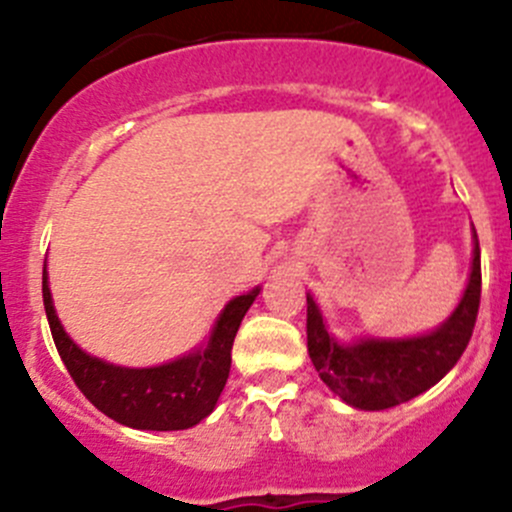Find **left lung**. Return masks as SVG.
Instances as JSON below:
<instances>
[{
    "instance_id": "1",
    "label": "left lung",
    "mask_w": 512,
    "mask_h": 512,
    "mask_svg": "<svg viewBox=\"0 0 512 512\" xmlns=\"http://www.w3.org/2000/svg\"><path fill=\"white\" fill-rule=\"evenodd\" d=\"M473 247V267L466 294L456 312L426 337L364 339L339 344L324 327L319 307L307 294V349L319 379L354 409L384 411L431 389L456 366L471 342L480 307V245Z\"/></svg>"
}]
</instances>
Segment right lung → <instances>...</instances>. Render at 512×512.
Returning <instances> with one entry per match:
<instances>
[{"label": "right lung", "mask_w": 512, "mask_h": 512, "mask_svg": "<svg viewBox=\"0 0 512 512\" xmlns=\"http://www.w3.org/2000/svg\"><path fill=\"white\" fill-rule=\"evenodd\" d=\"M41 292L56 352L81 394L101 414L141 431H183L213 414L230 376L235 334L260 289L255 287L252 292L230 299L210 334L208 347L151 369L113 366L81 352L56 317L46 285V267Z\"/></svg>", "instance_id": "add662e5"}]
</instances>
